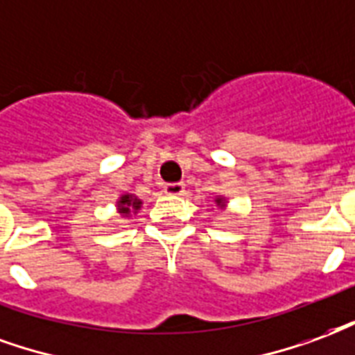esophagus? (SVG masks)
I'll return each instance as SVG.
<instances>
[{
    "instance_id": "34e87169",
    "label": "esophagus",
    "mask_w": 355,
    "mask_h": 355,
    "mask_svg": "<svg viewBox=\"0 0 355 355\" xmlns=\"http://www.w3.org/2000/svg\"><path fill=\"white\" fill-rule=\"evenodd\" d=\"M164 193L172 196H180L185 193V185L183 183H168V185H164Z\"/></svg>"
}]
</instances>
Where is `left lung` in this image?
<instances>
[{
	"label": "left lung",
	"instance_id": "1",
	"mask_svg": "<svg viewBox=\"0 0 355 355\" xmlns=\"http://www.w3.org/2000/svg\"><path fill=\"white\" fill-rule=\"evenodd\" d=\"M216 202H217V206L225 208V198H221V196H219V198H216Z\"/></svg>",
	"mask_w": 355,
	"mask_h": 355
}]
</instances>
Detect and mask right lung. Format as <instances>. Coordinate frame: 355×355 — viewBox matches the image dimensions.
<instances>
[{"label": "right lung", "mask_w": 355, "mask_h": 355, "mask_svg": "<svg viewBox=\"0 0 355 355\" xmlns=\"http://www.w3.org/2000/svg\"><path fill=\"white\" fill-rule=\"evenodd\" d=\"M141 208V200L132 195H123L119 198L117 209L121 216H130L132 211H138Z\"/></svg>", "instance_id": "right-lung-1"}]
</instances>
